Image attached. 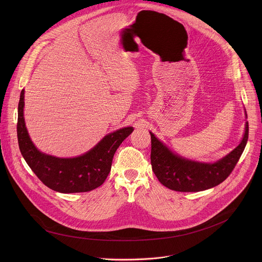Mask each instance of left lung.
I'll return each instance as SVG.
<instances>
[{"instance_id": "1", "label": "left lung", "mask_w": 262, "mask_h": 262, "mask_svg": "<svg viewBox=\"0 0 262 262\" xmlns=\"http://www.w3.org/2000/svg\"><path fill=\"white\" fill-rule=\"evenodd\" d=\"M248 122L241 143L215 163L194 162L182 158L163 145L151 132V165L158 181L177 191H201L216 187L231 174L248 140Z\"/></svg>"}]
</instances>
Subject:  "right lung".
I'll return each instance as SVG.
<instances>
[{
  "label": "right lung",
  "instance_id": "1",
  "mask_svg": "<svg viewBox=\"0 0 262 262\" xmlns=\"http://www.w3.org/2000/svg\"><path fill=\"white\" fill-rule=\"evenodd\" d=\"M24 90L18 105L17 136L21 154L32 171L46 187L59 192H83L104 184L111 171L113 157L133 131L132 127L117 130L105 136L94 148L75 158H57L41 153L33 145L25 127Z\"/></svg>",
  "mask_w": 262,
  "mask_h": 262
}]
</instances>
